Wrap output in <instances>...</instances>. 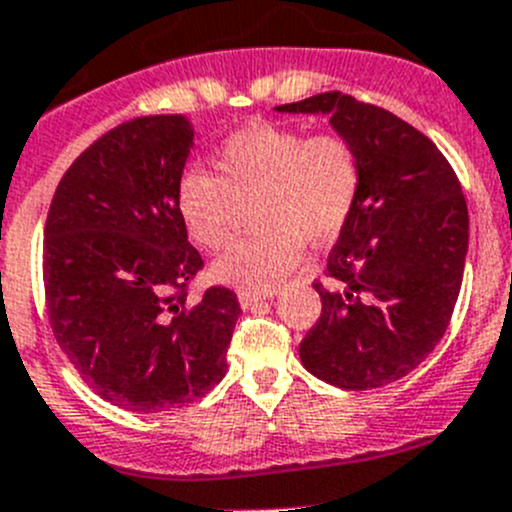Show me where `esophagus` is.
<instances>
[{
  "instance_id": "34e87169",
  "label": "esophagus",
  "mask_w": 512,
  "mask_h": 512,
  "mask_svg": "<svg viewBox=\"0 0 512 512\" xmlns=\"http://www.w3.org/2000/svg\"><path fill=\"white\" fill-rule=\"evenodd\" d=\"M272 292H245L242 290L240 295H237V300H240V307H245V310H250V307L260 305V302L270 300Z\"/></svg>"
}]
</instances>
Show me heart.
Listing matches in <instances>:
<instances>
[{
	"instance_id": "b5f03b06",
	"label": "heart",
	"mask_w": 512,
	"mask_h": 512,
	"mask_svg": "<svg viewBox=\"0 0 512 512\" xmlns=\"http://www.w3.org/2000/svg\"><path fill=\"white\" fill-rule=\"evenodd\" d=\"M215 172H185L177 182V215L187 235L207 250L235 242L240 205L257 202L260 232L212 265L220 282L267 292L300 262L305 240H332L350 220L362 185V165L347 137H307L295 127L255 122L230 135Z\"/></svg>"
}]
</instances>
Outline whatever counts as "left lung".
Listing matches in <instances>:
<instances>
[{"label": "left lung", "instance_id": "8db88e82", "mask_svg": "<svg viewBox=\"0 0 512 512\" xmlns=\"http://www.w3.org/2000/svg\"><path fill=\"white\" fill-rule=\"evenodd\" d=\"M277 112L327 114L362 165L357 205L327 257L335 290L315 282L322 312L300 360L345 390L413 372L448 330L468 255V205L443 152L388 109L322 92Z\"/></svg>", "mask_w": 512, "mask_h": 512}]
</instances>
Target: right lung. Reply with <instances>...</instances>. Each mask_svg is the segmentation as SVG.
Instances as JSON below:
<instances>
[{"label": "right lung", "instance_id": "right-lung-1", "mask_svg": "<svg viewBox=\"0 0 512 512\" xmlns=\"http://www.w3.org/2000/svg\"><path fill=\"white\" fill-rule=\"evenodd\" d=\"M195 145L185 114L119 124L59 180L44 225L52 332L89 388L132 413H165L227 372L237 295L187 285L202 257L177 215V182Z\"/></svg>", "mask_w": 512, "mask_h": 512}]
</instances>
